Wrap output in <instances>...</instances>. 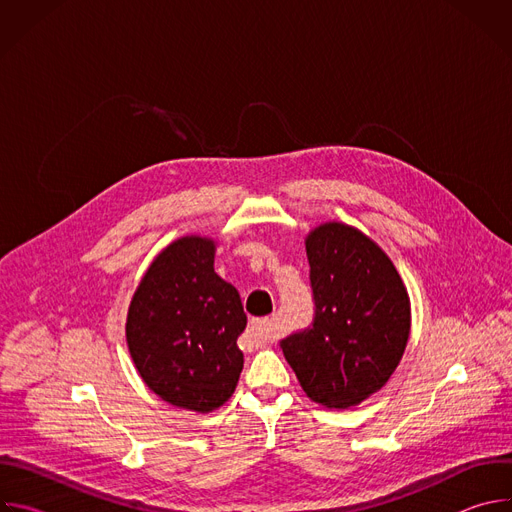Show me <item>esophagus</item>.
Here are the masks:
<instances>
[{"label":"esophagus","mask_w":512,"mask_h":512,"mask_svg":"<svg viewBox=\"0 0 512 512\" xmlns=\"http://www.w3.org/2000/svg\"><path fill=\"white\" fill-rule=\"evenodd\" d=\"M269 332V318H253L249 322V334L257 346H261L267 340Z\"/></svg>","instance_id":"obj_1"}]
</instances>
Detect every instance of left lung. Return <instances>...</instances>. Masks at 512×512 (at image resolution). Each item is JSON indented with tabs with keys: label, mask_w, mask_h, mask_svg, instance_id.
Instances as JSON below:
<instances>
[{
	"label": "left lung",
	"mask_w": 512,
	"mask_h": 512,
	"mask_svg": "<svg viewBox=\"0 0 512 512\" xmlns=\"http://www.w3.org/2000/svg\"><path fill=\"white\" fill-rule=\"evenodd\" d=\"M306 253L314 320L279 346L312 401L346 409L397 369L411 328L407 289L391 259L348 225L318 227Z\"/></svg>",
	"instance_id": "left-lung-1"
}]
</instances>
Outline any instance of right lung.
<instances>
[{
	"label": "right lung",
	"instance_id": "add662e5",
	"mask_svg": "<svg viewBox=\"0 0 512 512\" xmlns=\"http://www.w3.org/2000/svg\"><path fill=\"white\" fill-rule=\"evenodd\" d=\"M245 326L239 291L214 273V243L182 237L145 271L125 334L145 385L176 407L208 413L235 393Z\"/></svg>",
	"mask_w": 512,
	"mask_h": 512
}]
</instances>
